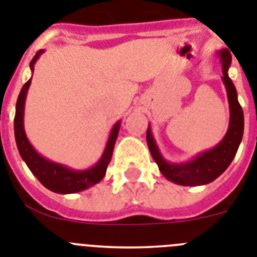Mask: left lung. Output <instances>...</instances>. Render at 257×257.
I'll return each instance as SVG.
<instances>
[{
	"instance_id": "left-lung-1",
	"label": "left lung",
	"mask_w": 257,
	"mask_h": 257,
	"mask_svg": "<svg viewBox=\"0 0 257 257\" xmlns=\"http://www.w3.org/2000/svg\"><path fill=\"white\" fill-rule=\"evenodd\" d=\"M216 55L220 59L221 66H223L221 80L225 85L226 97L229 102V125L223 140L212 149L193 156L191 160L182 161V163H170L161 154L150 124L147 128L146 140H147V146H149L152 159L159 166L161 174L168 180L179 186H203V184L211 183L212 180L220 177L234 159L238 147L242 142V137H243V110L238 102L237 89L228 74L230 62H232V55L228 48H221Z\"/></svg>"
}]
</instances>
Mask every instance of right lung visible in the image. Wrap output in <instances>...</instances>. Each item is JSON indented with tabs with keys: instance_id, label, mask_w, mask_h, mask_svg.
<instances>
[{
	"instance_id": "add662e5",
	"label": "right lung",
	"mask_w": 257,
	"mask_h": 257,
	"mask_svg": "<svg viewBox=\"0 0 257 257\" xmlns=\"http://www.w3.org/2000/svg\"><path fill=\"white\" fill-rule=\"evenodd\" d=\"M43 52H45V50L38 51L31 61V64H29L32 75H33L34 65H36L37 60L41 57ZM31 83L32 78L23 85L19 97H18V101H16L15 119H14V133H15L16 146H18L20 156L25 161L29 170L33 173L34 177L46 188L55 192V193H61V195L77 193V192L84 191V189L101 182L106 174V168H107L108 163L111 160L115 142H116L120 125H121V120H117L116 123L114 124L111 132L108 134L107 142H106L102 155L98 159V161L94 165H92L91 168L78 170V169L69 168L64 164L48 160L47 157L42 156L34 149L32 143L29 142V140H28L27 134H25L24 108L28 89L31 87Z\"/></svg>"
}]
</instances>
